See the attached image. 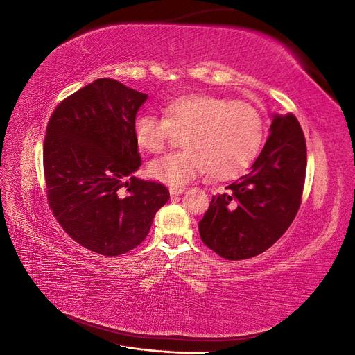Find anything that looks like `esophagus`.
I'll return each mask as SVG.
<instances>
[{
    "instance_id": "esophagus-1",
    "label": "esophagus",
    "mask_w": 355,
    "mask_h": 355,
    "mask_svg": "<svg viewBox=\"0 0 355 355\" xmlns=\"http://www.w3.org/2000/svg\"><path fill=\"white\" fill-rule=\"evenodd\" d=\"M168 191H170V194L173 196V197H178V196H180L182 192L185 191V188L184 187H170L168 188Z\"/></svg>"
}]
</instances>
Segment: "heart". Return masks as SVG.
Wrapping results in <instances>:
<instances>
[{"label":"heart","instance_id":"obj_1","mask_svg":"<svg viewBox=\"0 0 355 355\" xmlns=\"http://www.w3.org/2000/svg\"><path fill=\"white\" fill-rule=\"evenodd\" d=\"M164 118L139 114L133 136L139 148L161 153L173 133H184L185 149L153 159L148 173L173 187L209 173L227 180L249 167L263 141V118L244 101H230L209 93H188L163 106Z\"/></svg>","mask_w":355,"mask_h":355}]
</instances>
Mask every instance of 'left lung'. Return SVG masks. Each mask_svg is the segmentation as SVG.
<instances>
[{
  "instance_id": "left-lung-1",
  "label": "left lung",
  "mask_w": 355,
  "mask_h": 355,
  "mask_svg": "<svg viewBox=\"0 0 355 355\" xmlns=\"http://www.w3.org/2000/svg\"><path fill=\"white\" fill-rule=\"evenodd\" d=\"M249 173L213 196L198 222L202 243L228 261L261 254L292 225L302 201L306 142L293 114L275 115Z\"/></svg>"
}]
</instances>
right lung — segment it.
Instances as JSON below:
<instances>
[{"instance_id": "obj_1", "label": "right lung", "mask_w": 355, "mask_h": 355, "mask_svg": "<svg viewBox=\"0 0 355 355\" xmlns=\"http://www.w3.org/2000/svg\"><path fill=\"white\" fill-rule=\"evenodd\" d=\"M148 94L99 78L53 111L42 148L47 201L72 240L103 256L141 244L170 198L154 180L133 176L142 159L133 120Z\"/></svg>"}]
</instances>
